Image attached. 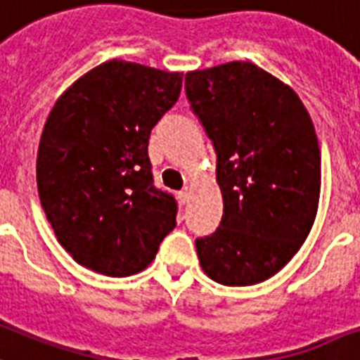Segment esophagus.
<instances>
[{"mask_svg": "<svg viewBox=\"0 0 360 360\" xmlns=\"http://www.w3.org/2000/svg\"><path fill=\"white\" fill-rule=\"evenodd\" d=\"M179 200L181 204H186V202L191 200V188H188V186H185V188L179 192Z\"/></svg>", "mask_w": 360, "mask_h": 360, "instance_id": "esophagus-1", "label": "esophagus"}]
</instances>
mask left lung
I'll use <instances>...</instances> for the list:
<instances>
[{"label":"left lung","mask_w":360,"mask_h":360,"mask_svg":"<svg viewBox=\"0 0 360 360\" xmlns=\"http://www.w3.org/2000/svg\"><path fill=\"white\" fill-rule=\"evenodd\" d=\"M186 98L217 153L223 219L196 240L207 278L247 287L276 276L308 238L321 194V150L308 109L253 62L185 75Z\"/></svg>","instance_id":"obj_1"}]
</instances>
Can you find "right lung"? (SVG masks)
Returning a JSON list of instances; mask_svg holds the SVG:
<instances>
[{
    "mask_svg": "<svg viewBox=\"0 0 360 360\" xmlns=\"http://www.w3.org/2000/svg\"><path fill=\"white\" fill-rule=\"evenodd\" d=\"M183 73L113 58L60 96L37 150L39 200L77 264L128 278L155 260L175 229L174 196L153 185V126L181 92Z\"/></svg>",
    "mask_w": 360,
    "mask_h": 360,
    "instance_id": "right-lung-1",
    "label": "right lung"
}]
</instances>
